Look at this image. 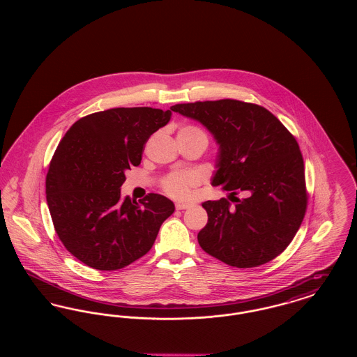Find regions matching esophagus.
Here are the masks:
<instances>
[{
	"instance_id": "1",
	"label": "esophagus",
	"mask_w": 357,
	"mask_h": 357,
	"mask_svg": "<svg viewBox=\"0 0 357 357\" xmlns=\"http://www.w3.org/2000/svg\"><path fill=\"white\" fill-rule=\"evenodd\" d=\"M175 207H176V210H186L188 207H191V204L178 202V204H175Z\"/></svg>"
}]
</instances>
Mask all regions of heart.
<instances>
[{
    "mask_svg": "<svg viewBox=\"0 0 357 357\" xmlns=\"http://www.w3.org/2000/svg\"><path fill=\"white\" fill-rule=\"evenodd\" d=\"M178 135L187 136H204L207 139V136L204 131L195 126H185L179 130ZM198 179L194 174L191 172H171L169 174L163 182H162V188L163 191L170 195L172 198L176 199H186L190 195L191 188L197 185Z\"/></svg>",
    "mask_w": 357,
    "mask_h": 357,
    "instance_id": "heart-1",
    "label": "heart"
}]
</instances>
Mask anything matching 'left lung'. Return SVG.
<instances>
[{
  "mask_svg": "<svg viewBox=\"0 0 357 357\" xmlns=\"http://www.w3.org/2000/svg\"><path fill=\"white\" fill-rule=\"evenodd\" d=\"M214 135L220 155L211 185L231 191L202 204L208 221L198 233L207 255L236 268H255L281 255L305 217L304 159L296 137L266 108L234 99L175 104ZM239 192L247 194L238 199Z\"/></svg>",
  "mask_w": 357,
  "mask_h": 357,
  "instance_id": "1",
  "label": "left lung"
}]
</instances>
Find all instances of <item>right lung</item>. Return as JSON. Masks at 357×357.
Returning <instances> with one entry per match:
<instances>
[{
    "mask_svg": "<svg viewBox=\"0 0 357 357\" xmlns=\"http://www.w3.org/2000/svg\"><path fill=\"white\" fill-rule=\"evenodd\" d=\"M171 111L111 108L72 124L47 174V202L66 249L86 266L118 271L146 255L175 210L169 198L120 199L124 172L139 166L149 137Z\"/></svg>",
    "mask_w": 357,
    "mask_h": 357,
    "instance_id": "1",
    "label": "right lung"
}]
</instances>
